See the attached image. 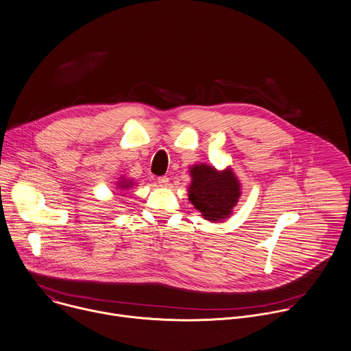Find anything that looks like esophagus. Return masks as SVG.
Returning <instances> with one entry per match:
<instances>
[{
  "label": "esophagus",
  "instance_id": "1",
  "mask_svg": "<svg viewBox=\"0 0 351 351\" xmlns=\"http://www.w3.org/2000/svg\"><path fill=\"white\" fill-rule=\"evenodd\" d=\"M158 184H160L161 187H168V184H169V178H167V176H160V178H158Z\"/></svg>",
  "mask_w": 351,
  "mask_h": 351
}]
</instances>
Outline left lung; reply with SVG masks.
Returning <instances> with one entry per match:
<instances>
[{
	"label": "left lung",
	"instance_id": "1",
	"mask_svg": "<svg viewBox=\"0 0 351 351\" xmlns=\"http://www.w3.org/2000/svg\"><path fill=\"white\" fill-rule=\"evenodd\" d=\"M191 183L189 199L204 219L210 221L224 220L239 202L241 186L230 168L217 171L210 165L199 164L190 168Z\"/></svg>",
	"mask_w": 351,
	"mask_h": 351
}]
</instances>
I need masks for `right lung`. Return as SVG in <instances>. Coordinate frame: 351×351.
I'll list each match as a JSON object with an SVG mask.
<instances>
[{"label":"right lung","mask_w":351,"mask_h":351,"mask_svg":"<svg viewBox=\"0 0 351 351\" xmlns=\"http://www.w3.org/2000/svg\"><path fill=\"white\" fill-rule=\"evenodd\" d=\"M121 179H123V178H121ZM119 186H120V189H130V187H132V186H134V183H132L131 180L123 179V180H120V182H119Z\"/></svg>","instance_id":"1"}]
</instances>
